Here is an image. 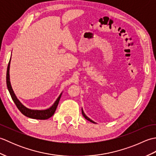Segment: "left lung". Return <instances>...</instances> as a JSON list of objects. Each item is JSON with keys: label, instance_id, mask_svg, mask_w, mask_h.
<instances>
[{"label": "left lung", "instance_id": "1", "mask_svg": "<svg viewBox=\"0 0 156 156\" xmlns=\"http://www.w3.org/2000/svg\"><path fill=\"white\" fill-rule=\"evenodd\" d=\"M82 115L84 116V117L86 119H87L88 121H89L90 122H93V123H96V122H94V121H93L92 120H91V119H90V118H88L87 115H85V113L84 112V111H83V110H82Z\"/></svg>", "mask_w": 156, "mask_h": 156}]
</instances>
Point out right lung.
<instances>
[{
    "label": "right lung",
    "mask_w": 156,
    "mask_h": 156,
    "mask_svg": "<svg viewBox=\"0 0 156 156\" xmlns=\"http://www.w3.org/2000/svg\"><path fill=\"white\" fill-rule=\"evenodd\" d=\"M10 64H11V59L9 62L8 67H7V71H6V85H7L8 90L9 91V93L11 94V97L12 99L13 102H15L16 107L18 108L19 110L21 111L23 115H24L26 117L31 119H39V120H45V119H48L50 118L54 115V112L57 108V107L59 103V99L61 98L62 93L59 94L58 98L56 99V101L51 107H49L48 109L45 110H34V109H30L27 107H26L25 106L23 105L21 102L19 101V99L16 98L15 94L13 91L11 82H10V75H9V69H10Z\"/></svg>",
    "instance_id": "1"
}]
</instances>
